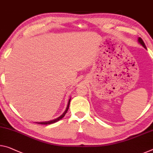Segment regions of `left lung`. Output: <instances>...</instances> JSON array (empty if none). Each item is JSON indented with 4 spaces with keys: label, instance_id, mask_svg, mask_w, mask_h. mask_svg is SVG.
<instances>
[{
    "label": "left lung",
    "instance_id": "1",
    "mask_svg": "<svg viewBox=\"0 0 153 153\" xmlns=\"http://www.w3.org/2000/svg\"><path fill=\"white\" fill-rule=\"evenodd\" d=\"M137 41H138V42H139L140 44H141L143 47H144L145 49H146V45H145V43H144V42H143V40L142 39V38H140V37H138V39H137Z\"/></svg>",
    "mask_w": 153,
    "mask_h": 153
}]
</instances>
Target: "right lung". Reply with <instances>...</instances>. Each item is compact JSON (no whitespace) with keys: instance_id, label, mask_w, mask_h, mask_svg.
I'll use <instances>...</instances> for the list:
<instances>
[{"instance_id":"add662e5","label":"right lung","mask_w":153,"mask_h":153,"mask_svg":"<svg viewBox=\"0 0 153 153\" xmlns=\"http://www.w3.org/2000/svg\"><path fill=\"white\" fill-rule=\"evenodd\" d=\"M70 101H71V98L69 99V101H68V103H67V108L65 109V110L63 113L59 117L55 118V119H53V120H51L49 121H45V122H36V123H37V124H41V125H50V124H52V123H56L58 121L60 120V119H62V118L64 117L65 115L66 114V113L67 112L68 110H69V104H70Z\"/></svg>"}]
</instances>
